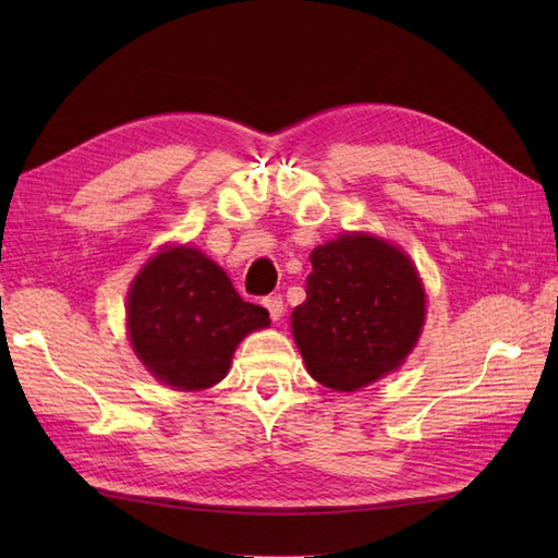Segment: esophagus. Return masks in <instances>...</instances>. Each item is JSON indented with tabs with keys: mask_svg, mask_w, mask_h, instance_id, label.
Listing matches in <instances>:
<instances>
[{
	"mask_svg": "<svg viewBox=\"0 0 558 558\" xmlns=\"http://www.w3.org/2000/svg\"><path fill=\"white\" fill-rule=\"evenodd\" d=\"M264 306L268 310V316L272 322H280V316L286 314V302H282L280 294H270V298L264 300Z\"/></svg>",
	"mask_w": 558,
	"mask_h": 558,
	"instance_id": "34e87169",
	"label": "esophagus"
}]
</instances>
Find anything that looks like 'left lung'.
I'll return each instance as SVG.
<instances>
[{"label": "left lung", "mask_w": 558, "mask_h": 558, "mask_svg": "<svg viewBox=\"0 0 558 558\" xmlns=\"http://www.w3.org/2000/svg\"><path fill=\"white\" fill-rule=\"evenodd\" d=\"M422 324V282L400 248L369 234H342L314 248L292 336L318 384L350 393L393 372Z\"/></svg>", "instance_id": "obj_1"}]
</instances>
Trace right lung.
Segmentation results:
<instances>
[{
	"instance_id": "add662e5",
	"label": "right lung",
	"mask_w": 558,
	"mask_h": 558,
	"mask_svg": "<svg viewBox=\"0 0 558 558\" xmlns=\"http://www.w3.org/2000/svg\"><path fill=\"white\" fill-rule=\"evenodd\" d=\"M126 304L138 360L158 381L180 390L218 384L236 342L270 324L268 310L244 302L225 270L189 246L153 256Z\"/></svg>"
}]
</instances>
